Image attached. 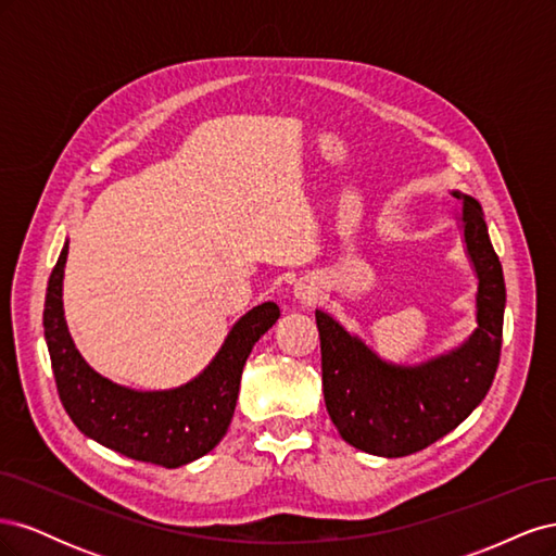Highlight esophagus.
I'll list each match as a JSON object with an SVG mask.
<instances>
[{"label": "esophagus", "instance_id": "obj_1", "mask_svg": "<svg viewBox=\"0 0 556 556\" xmlns=\"http://www.w3.org/2000/svg\"><path fill=\"white\" fill-rule=\"evenodd\" d=\"M315 296H317V294H315V290L311 288V285H304V282L296 285V299L306 301V304H313Z\"/></svg>", "mask_w": 556, "mask_h": 556}]
</instances>
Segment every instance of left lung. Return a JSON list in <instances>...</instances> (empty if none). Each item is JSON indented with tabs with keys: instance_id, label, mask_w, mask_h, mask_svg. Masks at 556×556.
<instances>
[{
	"instance_id": "left-lung-1",
	"label": "left lung",
	"mask_w": 556,
	"mask_h": 556,
	"mask_svg": "<svg viewBox=\"0 0 556 556\" xmlns=\"http://www.w3.org/2000/svg\"><path fill=\"white\" fill-rule=\"evenodd\" d=\"M462 199L464 243L478 276V329L457 350L419 366L382 362L357 336L315 311L325 403L341 439L378 457H408L443 439L473 413L494 382L506 282L476 199Z\"/></svg>"
}]
</instances>
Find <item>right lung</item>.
<instances>
[{
	"label": "right lung",
	"mask_w": 556,
	"mask_h": 556,
	"mask_svg": "<svg viewBox=\"0 0 556 556\" xmlns=\"http://www.w3.org/2000/svg\"><path fill=\"white\" fill-rule=\"evenodd\" d=\"M66 252L70 243L50 274L43 304V333L66 415L88 439L129 459L178 468L204 457L227 433L245 359L276 325L280 308L266 301L248 311L194 380L176 390L137 392L99 376L76 350L62 308Z\"/></svg>",
	"instance_id": "right-lung-1"
}]
</instances>
